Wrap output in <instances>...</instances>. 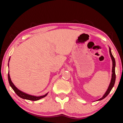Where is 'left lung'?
<instances>
[{
	"label": "left lung",
	"instance_id": "left-lung-1",
	"mask_svg": "<svg viewBox=\"0 0 123 123\" xmlns=\"http://www.w3.org/2000/svg\"><path fill=\"white\" fill-rule=\"evenodd\" d=\"M109 53L110 55H111V60H112V62H113V67H112V75H111V83H110V85L109 86L108 90H107L106 92H105V94H104V95L101 98H100L99 99H98V101H100V100H102L103 99H104L105 97H106L108 95V94H109L110 92L111 91V89H112L114 85H115V81H116V73H115V66H116V62H115V58L113 57V56L112 54L111 53V49L109 48Z\"/></svg>",
	"mask_w": 123,
	"mask_h": 123
}]
</instances>
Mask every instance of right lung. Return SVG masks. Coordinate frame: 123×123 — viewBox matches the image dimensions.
Segmentation results:
<instances>
[{"label":"right lung","mask_w":123,"mask_h":123,"mask_svg":"<svg viewBox=\"0 0 123 123\" xmlns=\"http://www.w3.org/2000/svg\"><path fill=\"white\" fill-rule=\"evenodd\" d=\"M8 82H9L10 86L12 87V90H13L14 91V92L16 93L17 95L18 96H19V97L21 98L25 99H28V100H31V101H37V100L40 99H41V98H44V97H45L46 95H47V94H45L44 95L40 96V97H35V96L28 95V94H25V93L21 91L20 90H18V89L17 88V87H15L14 85V84L12 83V80H11L9 73H8Z\"/></svg>","instance_id":"1"}]
</instances>
